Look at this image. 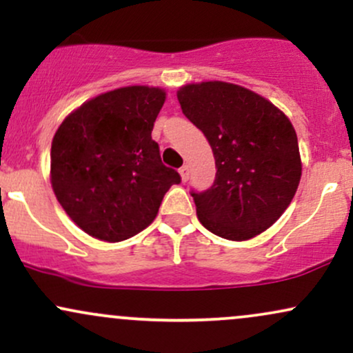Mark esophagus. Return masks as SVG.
Here are the masks:
<instances>
[{
  "label": "esophagus",
  "instance_id": "1",
  "mask_svg": "<svg viewBox=\"0 0 353 353\" xmlns=\"http://www.w3.org/2000/svg\"><path fill=\"white\" fill-rule=\"evenodd\" d=\"M179 172H181V177H182V181H188L189 179V165L188 164H184L182 165V168L179 169Z\"/></svg>",
  "mask_w": 353,
  "mask_h": 353
}]
</instances>
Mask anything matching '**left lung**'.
Returning <instances> with one entry per match:
<instances>
[{"label": "left lung", "mask_w": 353, "mask_h": 353, "mask_svg": "<svg viewBox=\"0 0 353 353\" xmlns=\"http://www.w3.org/2000/svg\"><path fill=\"white\" fill-rule=\"evenodd\" d=\"M177 99L216 159L214 184L190 190L201 224L229 241L264 232L289 208L302 176L289 117L254 91L222 81L182 86Z\"/></svg>", "instance_id": "obj_1"}]
</instances>
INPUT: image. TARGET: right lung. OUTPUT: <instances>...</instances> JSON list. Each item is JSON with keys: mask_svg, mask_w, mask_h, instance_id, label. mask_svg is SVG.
<instances>
[{"mask_svg": "<svg viewBox=\"0 0 353 353\" xmlns=\"http://www.w3.org/2000/svg\"><path fill=\"white\" fill-rule=\"evenodd\" d=\"M164 101L159 88H119L84 103L56 131L52 190L89 236L106 242L136 236L156 219L169 188L181 182L151 136Z\"/></svg>", "mask_w": 353, "mask_h": 353, "instance_id": "right-lung-1", "label": "right lung"}]
</instances>
